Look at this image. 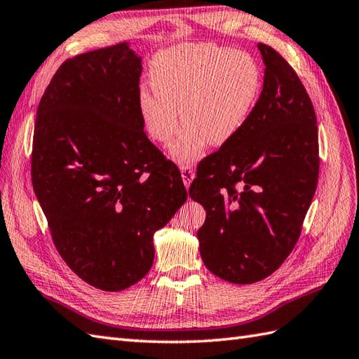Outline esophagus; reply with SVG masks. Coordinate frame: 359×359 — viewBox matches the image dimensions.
<instances>
[{
	"mask_svg": "<svg viewBox=\"0 0 359 359\" xmlns=\"http://www.w3.org/2000/svg\"><path fill=\"white\" fill-rule=\"evenodd\" d=\"M180 170H181V177H182V181H184V186H186V189L187 187H190V184H191V181H194V178H195V172H194V169L190 168V165H181L180 168Z\"/></svg>",
	"mask_w": 359,
	"mask_h": 359,
	"instance_id": "34e87169",
	"label": "esophagus"
}]
</instances>
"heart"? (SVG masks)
<instances>
[{"label": "heart", "mask_w": 359, "mask_h": 359, "mask_svg": "<svg viewBox=\"0 0 359 359\" xmlns=\"http://www.w3.org/2000/svg\"><path fill=\"white\" fill-rule=\"evenodd\" d=\"M154 91L140 90L137 107L144 129L165 144L182 130L169 154L186 164L207 143H229L247 125L259 99L262 73L245 51L216 43H182L155 56L149 68Z\"/></svg>", "instance_id": "1"}]
</instances>
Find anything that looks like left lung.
<instances>
[{"label": "left lung", "mask_w": 359, "mask_h": 359, "mask_svg": "<svg viewBox=\"0 0 359 359\" xmlns=\"http://www.w3.org/2000/svg\"><path fill=\"white\" fill-rule=\"evenodd\" d=\"M264 88L247 125L199 163L189 195L205 208L199 252L236 285L264 280L295 247L318 181L312 102L292 67L265 43Z\"/></svg>", "instance_id": "8db88e82"}]
</instances>
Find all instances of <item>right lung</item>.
I'll list each match as a JSON object with an SVG mask.
<instances>
[{
    "label": "right lung",
    "mask_w": 359,
    "mask_h": 359,
    "mask_svg": "<svg viewBox=\"0 0 359 359\" xmlns=\"http://www.w3.org/2000/svg\"><path fill=\"white\" fill-rule=\"evenodd\" d=\"M142 56L129 42L68 59L39 102L32 182L59 255L102 291L149 273L154 233L186 203L177 165L144 134Z\"/></svg>",
    "instance_id": "right-lung-1"
}]
</instances>
